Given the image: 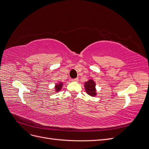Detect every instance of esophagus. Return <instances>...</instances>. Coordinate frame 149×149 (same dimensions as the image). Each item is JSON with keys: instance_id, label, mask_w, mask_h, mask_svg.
<instances>
[{"instance_id": "esophagus-1", "label": "esophagus", "mask_w": 149, "mask_h": 149, "mask_svg": "<svg viewBox=\"0 0 149 149\" xmlns=\"http://www.w3.org/2000/svg\"><path fill=\"white\" fill-rule=\"evenodd\" d=\"M71 81H78V78H75V79H71Z\"/></svg>"}]
</instances>
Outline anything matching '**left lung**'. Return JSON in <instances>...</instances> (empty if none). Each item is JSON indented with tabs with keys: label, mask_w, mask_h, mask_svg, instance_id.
<instances>
[{
	"label": "left lung",
	"mask_w": 149,
	"mask_h": 149,
	"mask_svg": "<svg viewBox=\"0 0 149 149\" xmlns=\"http://www.w3.org/2000/svg\"><path fill=\"white\" fill-rule=\"evenodd\" d=\"M96 83L93 79H90L85 83L84 87L86 91L91 96H95L96 95Z\"/></svg>",
	"instance_id": "1"
}]
</instances>
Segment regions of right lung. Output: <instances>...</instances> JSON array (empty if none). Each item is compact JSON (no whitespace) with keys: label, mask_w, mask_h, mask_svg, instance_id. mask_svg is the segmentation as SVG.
<instances>
[{"label":"right lung","mask_w":149,"mask_h":149,"mask_svg":"<svg viewBox=\"0 0 149 149\" xmlns=\"http://www.w3.org/2000/svg\"><path fill=\"white\" fill-rule=\"evenodd\" d=\"M62 86H63V83H60L59 84H56V86H55V91L56 92L59 91L61 89Z\"/></svg>","instance_id":"obj_1"}]
</instances>
